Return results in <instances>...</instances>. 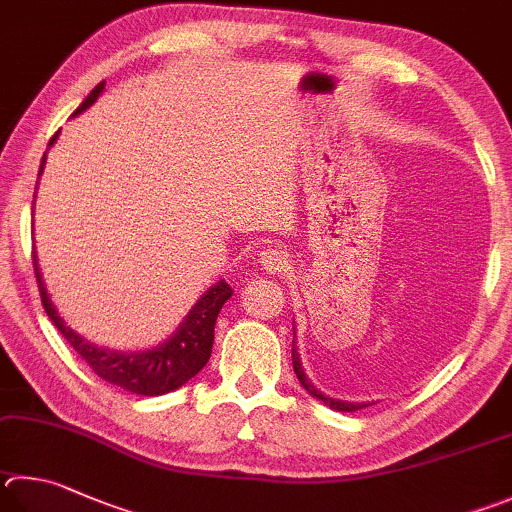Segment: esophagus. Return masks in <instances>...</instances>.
Masks as SVG:
<instances>
[{"label":"esophagus","mask_w":512,"mask_h":512,"mask_svg":"<svg viewBox=\"0 0 512 512\" xmlns=\"http://www.w3.org/2000/svg\"><path fill=\"white\" fill-rule=\"evenodd\" d=\"M259 264L264 266V271H268L271 275H282L291 268V259L280 248H264L259 253Z\"/></svg>","instance_id":"1"}]
</instances>
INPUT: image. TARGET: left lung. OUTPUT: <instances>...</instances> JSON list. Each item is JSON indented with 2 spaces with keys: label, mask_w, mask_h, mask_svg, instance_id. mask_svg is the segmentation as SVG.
<instances>
[{
  "label": "left lung",
  "mask_w": 512,
  "mask_h": 512,
  "mask_svg": "<svg viewBox=\"0 0 512 512\" xmlns=\"http://www.w3.org/2000/svg\"><path fill=\"white\" fill-rule=\"evenodd\" d=\"M293 369H295V376H297V380H300L302 383V387L306 389V392H309L311 396H315V398H320L322 403H327L331 410H338V412H356V410H360V407H367V405H353V403H342V401H333V398H327V396H322L318 389H315L311 383H309V378H306V374H304V369H302V365H300V356H297V351H295V347H293Z\"/></svg>",
  "instance_id": "1"
}]
</instances>
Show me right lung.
<instances>
[{
    "mask_svg": "<svg viewBox=\"0 0 512 512\" xmlns=\"http://www.w3.org/2000/svg\"><path fill=\"white\" fill-rule=\"evenodd\" d=\"M105 89V82H100L98 87L85 98V102L76 109V114L85 111L91 102H96L100 91ZM58 136V134H55ZM51 138V143L55 141ZM44 167V159L40 165V174ZM33 268H35V280L37 288H40V297L44 304V311L53 320L55 327L64 336V340L76 349L78 356L94 369V374L105 378L107 383H114L118 387L127 389L132 394L141 396H161L167 392H174L181 385L188 383L192 376H197L199 371L206 367L212 353V340H215V322L221 311V306L226 304L228 297L232 295V288L228 282H217L203 293L201 300L192 306V311L185 315L181 327L176 329L170 340H165L163 345L154 347L150 351L141 353H118L109 349H100L91 345L85 338H80L76 331H71L64 320L55 311L51 304L46 288L42 284L40 268H37V259L33 253Z\"/></svg>",
    "mask_w": 512,
    "mask_h": 512,
    "instance_id": "1",
    "label": "right lung"
}]
</instances>
